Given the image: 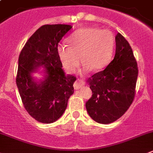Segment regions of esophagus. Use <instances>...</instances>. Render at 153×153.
Returning <instances> with one entry per match:
<instances>
[{"instance_id": "obj_1", "label": "esophagus", "mask_w": 153, "mask_h": 153, "mask_svg": "<svg viewBox=\"0 0 153 153\" xmlns=\"http://www.w3.org/2000/svg\"><path fill=\"white\" fill-rule=\"evenodd\" d=\"M84 85V81L82 79H77L74 84V87L75 89H79Z\"/></svg>"}]
</instances>
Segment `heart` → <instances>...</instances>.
Wrapping results in <instances>:
<instances>
[{
	"label": "heart",
	"mask_w": 153,
	"mask_h": 153,
	"mask_svg": "<svg viewBox=\"0 0 153 153\" xmlns=\"http://www.w3.org/2000/svg\"><path fill=\"white\" fill-rule=\"evenodd\" d=\"M67 42L69 46H58L57 54L64 68L74 73L80 64L81 56L84 71L103 69L111 58L115 39L109 30L89 27L74 32Z\"/></svg>",
	"instance_id": "obj_1"
}]
</instances>
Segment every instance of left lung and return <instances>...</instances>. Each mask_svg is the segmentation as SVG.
Wrapping results in <instances>:
<instances>
[{"mask_svg":"<svg viewBox=\"0 0 153 153\" xmlns=\"http://www.w3.org/2000/svg\"><path fill=\"white\" fill-rule=\"evenodd\" d=\"M114 59L104 71L89 78L92 96L86 103L88 114L96 122L108 124L120 118L135 96L138 67L132 48L117 33Z\"/></svg>","mask_w":153,"mask_h":153,"instance_id":"obj_1","label":"left lung"}]
</instances>
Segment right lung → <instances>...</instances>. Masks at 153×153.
I'll return each instance as SVG.
<instances>
[{
	"label": "right lung",
	"mask_w": 153,
	"mask_h": 153,
	"mask_svg": "<svg viewBox=\"0 0 153 153\" xmlns=\"http://www.w3.org/2000/svg\"><path fill=\"white\" fill-rule=\"evenodd\" d=\"M70 25H44L31 36L19 56L16 82L25 109L39 122L51 124L64 114L68 99L74 93L76 78L65 75L57 54L63 36ZM44 67V81H36L30 76L37 67Z\"/></svg>",
	"instance_id": "add662e5"
}]
</instances>
